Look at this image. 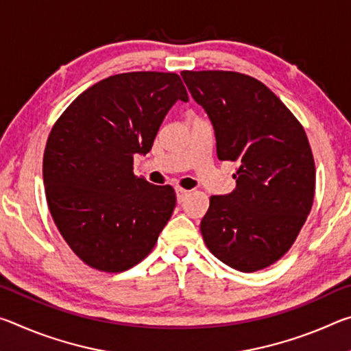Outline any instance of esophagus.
Masks as SVG:
<instances>
[{
	"label": "esophagus",
	"mask_w": 351,
	"mask_h": 351,
	"mask_svg": "<svg viewBox=\"0 0 351 351\" xmlns=\"http://www.w3.org/2000/svg\"><path fill=\"white\" fill-rule=\"evenodd\" d=\"M175 192H176V201H178V203H182V201L186 199L189 197V193H190L189 190H184L181 187H176Z\"/></svg>",
	"instance_id": "obj_1"
}]
</instances>
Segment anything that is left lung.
<instances>
[{
  "instance_id": "left-lung-1",
  "label": "left lung",
  "mask_w": 351,
  "mask_h": 351,
  "mask_svg": "<svg viewBox=\"0 0 351 351\" xmlns=\"http://www.w3.org/2000/svg\"><path fill=\"white\" fill-rule=\"evenodd\" d=\"M215 130L219 161L237 162L235 189L210 197L199 229L230 268L254 272L282 258L311 210L316 186L305 130L268 86L232 71H182Z\"/></svg>"
}]
</instances>
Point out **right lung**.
Masks as SVG:
<instances>
[{"label": "right lung", "mask_w": 351, "mask_h": 351, "mask_svg": "<svg viewBox=\"0 0 351 351\" xmlns=\"http://www.w3.org/2000/svg\"><path fill=\"white\" fill-rule=\"evenodd\" d=\"M178 100L173 73L111 75L88 88L52 127L43 156L46 199L57 229L80 260L105 272L144 260L175 209L171 186L133 173Z\"/></svg>", "instance_id": "obj_1"}]
</instances>
